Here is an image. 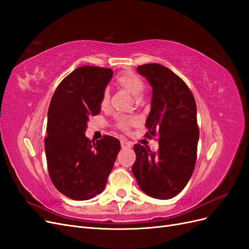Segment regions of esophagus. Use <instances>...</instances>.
<instances>
[{"mask_svg":"<svg viewBox=\"0 0 249 249\" xmlns=\"http://www.w3.org/2000/svg\"><path fill=\"white\" fill-rule=\"evenodd\" d=\"M121 144H122V147H123V148H131V147H132V143H131L130 141L122 140Z\"/></svg>","mask_w":249,"mask_h":249,"instance_id":"1","label":"esophagus"}]
</instances>
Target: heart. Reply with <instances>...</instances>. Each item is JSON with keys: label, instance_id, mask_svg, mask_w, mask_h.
<instances>
[{"label": "heart", "instance_id": "b5f03b06", "mask_svg": "<svg viewBox=\"0 0 249 249\" xmlns=\"http://www.w3.org/2000/svg\"><path fill=\"white\" fill-rule=\"evenodd\" d=\"M116 84L119 88L126 89L128 92H131L134 97L141 96L145 89V83L142 80V78H140L138 75L132 72H125L117 76ZM109 101H110V93L106 89L104 90V92H103V95L101 97V101H100L101 108L106 109L109 105ZM132 123H133L132 119H128L126 117H118V125L119 127H122L123 130H127L128 125H130Z\"/></svg>", "mask_w": 249, "mask_h": 249}]
</instances>
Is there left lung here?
<instances>
[{
  "mask_svg": "<svg viewBox=\"0 0 249 249\" xmlns=\"http://www.w3.org/2000/svg\"><path fill=\"white\" fill-rule=\"evenodd\" d=\"M137 71L152 88L145 136L159 137V150L135 144L132 171L142 192L168 200L183 190L195 169L199 141L196 101L185 82L168 68L146 64Z\"/></svg>",
  "mask_w": 249,
  "mask_h": 249,
  "instance_id": "left-lung-1",
  "label": "left lung"
}]
</instances>
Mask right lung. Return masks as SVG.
Instances as JSON below:
<instances>
[{"label": "right lung", "mask_w": 249, "mask_h": 249, "mask_svg": "<svg viewBox=\"0 0 249 249\" xmlns=\"http://www.w3.org/2000/svg\"><path fill=\"white\" fill-rule=\"evenodd\" d=\"M112 75L106 68H77L58 84L50 101L44 140L48 173L56 190L73 200H89L103 192L121 149L114 137L106 135L96 142L85 137Z\"/></svg>", "instance_id": "add662e5"}]
</instances>
